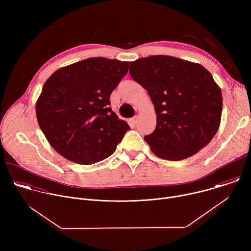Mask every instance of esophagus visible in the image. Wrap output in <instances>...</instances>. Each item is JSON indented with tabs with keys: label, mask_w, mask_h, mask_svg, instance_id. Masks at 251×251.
<instances>
[{
	"label": "esophagus",
	"mask_w": 251,
	"mask_h": 251,
	"mask_svg": "<svg viewBox=\"0 0 251 251\" xmlns=\"http://www.w3.org/2000/svg\"><path fill=\"white\" fill-rule=\"evenodd\" d=\"M138 119H139V117H138V116H134V117L131 119V120H132V123H133V124H137Z\"/></svg>",
	"instance_id": "1"
}]
</instances>
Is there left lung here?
<instances>
[{
  "instance_id": "left-lung-1",
  "label": "left lung",
  "mask_w": 251,
  "mask_h": 251,
  "mask_svg": "<svg viewBox=\"0 0 251 251\" xmlns=\"http://www.w3.org/2000/svg\"><path fill=\"white\" fill-rule=\"evenodd\" d=\"M129 73L155 107L156 128L144 139L156 156L180 161L208 144L221 124L223 96L202 65L152 55L131 61Z\"/></svg>"
}]
</instances>
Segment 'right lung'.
I'll return each mask as SVG.
<instances>
[{
  "label": "right lung",
  "mask_w": 251,
  "mask_h": 251,
  "mask_svg": "<svg viewBox=\"0 0 251 251\" xmlns=\"http://www.w3.org/2000/svg\"><path fill=\"white\" fill-rule=\"evenodd\" d=\"M129 62L90 57L57 69L35 105L39 125L65 159L90 165L114 153L130 129L112 111L110 95Z\"/></svg>",
  "instance_id": "obj_1"
}]
</instances>
